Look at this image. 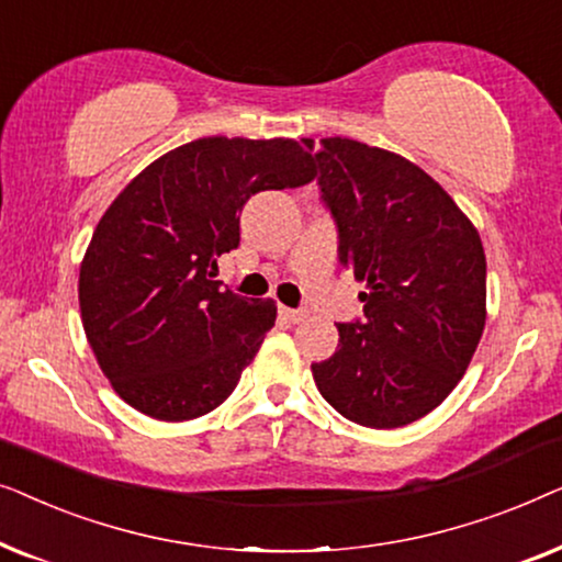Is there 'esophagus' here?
I'll use <instances>...</instances> for the list:
<instances>
[{
    "label": "esophagus",
    "mask_w": 562,
    "mask_h": 562,
    "mask_svg": "<svg viewBox=\"0 0 562 562\" xmlns=\"http://www.w3.org/2000/svg\"><path fill=\"white\" fill-rule=\"evenodd\" d=\"M281 314L289 322H294V325H299V322H304L306 317H310V312L306 310H289V306H281Z\"/></svg>",
    "instance_id": "obj_1"
}]
</instances>
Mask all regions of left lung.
Wrapping results in <instances>:
<instances>
[{
	"instance_id": "1",
	"label": "left lung",
	"mask_w": 562,
	"mask_h": 562,
	"mask_svg": "<svg viewBox=\"0 0 562 562\" xmlns=\"http://www.w3.org/2000/svg\"><path fill=\"white\" fill-rule=\"evenodd\" d=\"M312 160L340 233V263L366 283V319L337 325L340 342L312 366L314 383L356 425H412L448 398L479 348L481 235L448 191L398 153L325 137Z\"/></svg>"
}]
</instances>
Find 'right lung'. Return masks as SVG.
<instances>
[{
    "label": "right lung",
    "mask_w": 562,
    "mask_h": 562,
    "mask_svg": "<svg viewBox=\"0 0 562 562\" xmlns=\"http://www.w3.org/2000/svg\"><path fill=\"white\" fill-rule=\"evenodd\" d=\"M291 137H199L145 166L106 206L79 268L87 340L112 389L160 422L196 419L233 394L276 322L273 299L220 291L258 191L314 179Z\"/></svg>",
    "instance_id": "obj_1"
}]
</instances>
